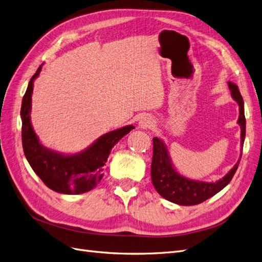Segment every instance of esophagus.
Returning <instances> with one entry per match:
<instances>
[{"instance_id": "obj_1", "label": "esophagus", "mask_w": 262, "mask_h": 262, "mask_svg": "<svg viewBox=\"0 0 262 262\" xmlns=\"http://www.w3.org/2000/svg\"><path fill=\"white\" fill-rule=\"evenodd\" d=\"M152 125H153V119L149 116H143L140 119L139 128L146 130V129H149Z\"/></svg>"}]
</instances>
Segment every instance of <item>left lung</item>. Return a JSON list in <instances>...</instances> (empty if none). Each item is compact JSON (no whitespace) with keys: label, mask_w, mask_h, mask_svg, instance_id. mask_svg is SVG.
<instances>
[{"label":"left lung","mask_w":262,"mask_h":262,"mask_svg":"<svg viewBox=\"0 0 262 262\" xmlns=\"http://www.w3.org/2000/svg\"><path fill=\"white\" fill-rule=\"evenodd\" d=\"M228 87L233 99L239 106V117L237 123L241 125V147L243 148L246 136L244 100L238 87L234 83L228 82ZM153 160L152 166H150V176H152L153 185L156 191L164 199L179 205L199 204L220 192L232 180L241 161L238 160V162L234 165V167L222 179L215 182H207L189 179L180 175L173 167L168 149L161 139L153 138Z\"/></svg>","instance_id":"left-lung-1"}]
</instances>
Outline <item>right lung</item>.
<instances>
[{
    "instance_id": "1",
    "label": "right lung",
    "mask_w": 262,
    "mask_h": 262,
    "mask_svg": "<svg viewBox=\"0 0 262 262\" xmlns=\"http://www.w3.org/2000/svg\"><path fill=\"white\" fill-rule=\"evenodd\" d=\"M42 64L30 78L23 97L21 142L24 153L30 167L43 184L55 192L80 194L97 186L112 148L136 126L132 124L102 134L89 147L75 154H63L43 146L35 133L30 121L31 95L34 81L40 74Z\"/></svg>"
}]
</instances>
